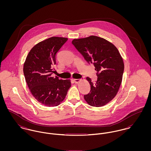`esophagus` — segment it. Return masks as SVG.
<instances>
[{"label": "esophagus", "instance_id": "34e87169", "mask_svg": "<svg viewBox=\"0 0 151 151\" xmlns=\"http://www.w3.org/2000/svg\"><path fill=\"white\" fill-rule=\"evenodd\" d=\"M81 80H80V79H74V81L75 83H78L80 81H81Z\"/></svg>", "mask_w": 151, "mask_h": 151}]
</instances>
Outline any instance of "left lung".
Here are the masks:
<instances>
[{"label": "left lung", "instance_id": "1", "mask_svg": "<svg viewBox=\"0 0 151 151\" xmlns=\"http://www.w3.org/2000/svg\"><path fill=\"white\" fill-rule=\"evenodd\" d=\"M72 43L96 71L95 83L86 77L91 91L84 95L85 101L92 106L106 105L115 97L122 81L124 65L118 49L106 40L94 35L74 39Z\"/></svg>", "mask_w": 151, "mask_h": 151}]
</instances>
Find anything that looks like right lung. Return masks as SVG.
I'll use <instances>...</instances> for the list:
<instances>
[{"label":"right lung","mask_w":151,"mask_h":151,"mask_svg":"<svg viewBox=\"0 0 151 151\" xmlns=\"http://www.w3.org/2000/svg\"><path fill=\"white\" fill-rule=\"evenodd\" d=\"M68 38L53 37L35 45L28 53L23 67L27 86L34 97L43 105L53 107L65 99L71 86L70 80L51 76L57 53Z\"/></svg>","instance_id":"obj_1"}]
</instances>
